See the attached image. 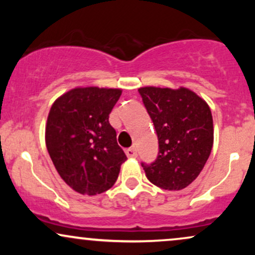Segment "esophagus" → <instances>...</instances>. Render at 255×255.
Segmentation results:
<instances>
[{
    "mask_svg": "<svg viewBox=\"0 0 255 255\" xmlns=\"http://www.w3.org/2000/svg\"><path fill=\"white\" fill-rule=\"evenodd\" d=\"M126 156H127L128 158H136L137 157L136 150L134 147L127 148V150H126Z\"/></svg>",
    "mask_w": 255,
    "mask_h": 255,
    "instance_id": "esophagus-1",
    "label": "esophagus"
}]
</instances>
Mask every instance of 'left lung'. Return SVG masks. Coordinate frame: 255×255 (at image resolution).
<instances>
[{
  "instance_id": "left-lung-1",
  "label": "left lung",
  "mask_w": 255,
  "mask_h": 255,
  "mask_svg": "<svg viewBox=\"0 0 255 255\" xmlns=\"http://www.w3.org/2000/svg\"><path fill=\"white\" fill-rule=\"evenodd\" d=\"M159 144L157 159L142 163L148 181L168 191H181L203 170L213 145L209 104L186 87H140Z\"/></svg>"
}]
</instances>
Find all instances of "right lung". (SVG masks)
Wrapping results in <instances>:
<instances>
[{
	"label": "right lung",
	"mask_w": 255,
	"mask_h": 255,
	"mask_svg": "<svg viewBox=\"0 0 255 255\" xmlns=\"http://www.w3.org/2000/svg\"><path fill=\"white\" fill-rule=\"evenodd\" d=\"M121 93V89L75 87L58 97L49 111L46 148L58 175L83 195L111 188L127 159L109 124Z\"/></svg>",
	"instance_id": "right-lung-1"
}]
</instances>
